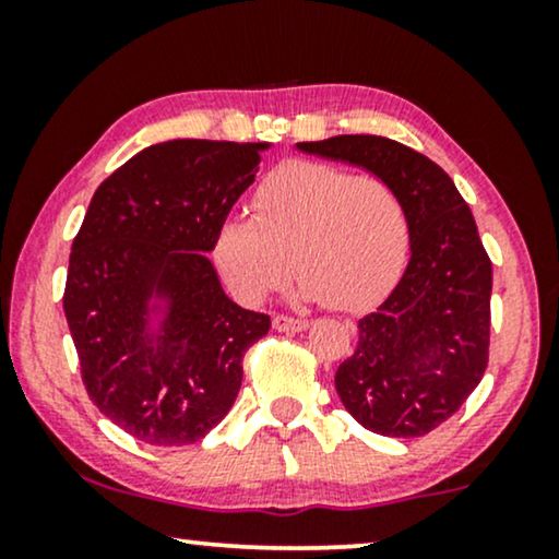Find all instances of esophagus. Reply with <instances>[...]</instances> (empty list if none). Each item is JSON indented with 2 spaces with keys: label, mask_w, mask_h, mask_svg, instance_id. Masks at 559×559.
<instances>
[{
  "label": "esophagus",
  "mask_w": 559,
  "mask_h": 559,
  "mask_svg": "<svg viewBox=\"0 0 559 559\" xmlns=\"http://www.w3.org/2000/svg\"><path fill=\"white\" fill-rule=\"evenodd\" d=\"M310 323L305 318H293V316H274L272 328L282 333H302Z\"/></svg>",
  "instance_id": "obj_1"
}]
</instances>
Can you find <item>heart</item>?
<instances>
[{
  "label": "heart",
  "instance_id": "obj_1",
  "mask_svg": "<svg viewBox=\"0 0 559 559\" xmlns=\"http://www.w3.org/2000/svg\"><path fill=\"white\" fill-rule=\"evenodd\" d=\"M407 257L409 213L400 190L323 163L272 170L251 193V218H226L213 241L221 274L249 305L297 272L308 300L364 310L394 287Z\"/></svg>",
  "mask_w": 559,
  "mask_h": 559
}]
</instances>
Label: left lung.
Masks as SVG:
<instances>
[{
  "label": "left lung",
  "mask_w": 559,
  "mask_h": 559,
  "mask_svg": "<svg viewBox=\"0 0 559 559\" xmlns=\"http://www.w3.org/2000/svg\"><path fill=\"white\" fill-rule=\"evenodd\" d=\"M297 147L366 167L407 205L409 264L392 295L358 320V346L335 371V389L366 430L432 432L488 366L493 270L468 203L440 165L386 136L341 134Z\"/></svg>",
  "instance_id": "1"
}]
</instances>
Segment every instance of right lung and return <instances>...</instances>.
<instances>
[{
	"mask_svg": "<svg viewBox=\"0 0 559 559\" xmlns=\"http://www.w3.org/2000/svg\"><path fill=\"white\" fill-rule=\"evenodd\" d=\"M262 150L152 144L98 186L73 239L63 310L81 379L98 412L147 445L205 438L239 394L243 354L272 325L228 300L203 254L254 182ZM152 294L171 300L157 340L143 331Z\"/></svg>",
	"mask_w": 559,
	"mask_h": 559,
	"instance_id": "obj_1",
	"label": "right lung"
}]
</instances>
